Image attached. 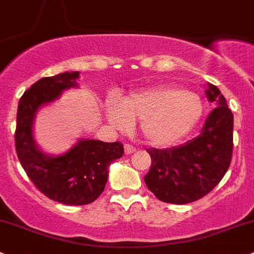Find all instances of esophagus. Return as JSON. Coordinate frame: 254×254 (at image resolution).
<instances>
[{"instance_id":"34e87169","label":"esophagus","mask_w":254,"mask_h":254,"mask_svg":"<svg viewBox=\"0 0 254 254\" xmlns=\"http://www.w3.org/2000/svg\"><path fill=\"white\" fill-rule=\"evenodd\" d=\"M135 151V146L130 145V144H125V153L126 154H132Z\"/></svg>"}]
</instances>
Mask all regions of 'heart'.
Returning a JSON list of instances; mask_svg holds the SVG:
<instances>
[{
	"label": "heart",
	"instance_id": "heart-1",
	"mask_svg": "<svg viewBox=\"0 0 254 254\" xmlns=\"http://www.w3.org/2000/svg\"><path fill=\"white\" fill-rule=\"evenodd\" d=\"M203 112L199 95L177 85H156L134 91L120 101L110 99L106 116L119 129L140 122V132L151 145L166 146L181 140L195 126Z\"/></svg>",
	"mask_w": 254,
	"mask_h": 254
}]
</instances>
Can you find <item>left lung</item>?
Returning a JSON list of instances; mask_svg holds the SVG:
<instances>
[{
	"label": "left lung",
	"mask_w": 254,
	"mask_h": 254,
	"mask_svg": "<svg viewBox=\"0 0 254 254\" xmlns=\"http://www.w3.org/2000/svg\"><path fill=\"white\" fill-rule=\"evenodd\" d=\"M206 98L219 106L197 137L175 148L146 150L151 166L144 182L161 202L187 204L200 199L221 181L231 164L234 115L215 85L209 84Z\"/></svg>",
	"instance_id": "obj_1"
}]
</instances>
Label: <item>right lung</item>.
<instances>
[{
	"label": "right lung",
	"instance_id": "1",
	"mask_svg": "<svg viewBox=\"0 0 254 254\" xmlns=\"http://www.w3.org/2000/svg\"><path fill=\"white\" fill-rule=\"evenodd\" d=\"M79 72L45 77L25 90L18 104L14 140L18 159L41 193L67 205H84L104 192L109 166L124 155V144L82 139L66 154L50 156L35 145L33 121L44 104L54 101L64 89L75 87Z\"/></svg>",
	"mask_w": 254,
	"mask_h": 254
}]
</instances>
